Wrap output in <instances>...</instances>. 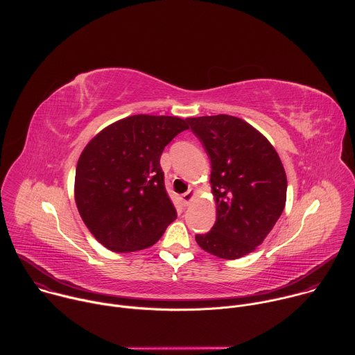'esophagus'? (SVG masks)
<instances>
[{
  "label": "esophagus",
  "instance_id": "obj_1",
  "mask_svg": "<svg viewBox=\"0 0 355 355\" xmlns=\"http://www.w3.org/2000/svg\"><path fill=\"white\" fill-rule=\"evenodd\" d=\"M193 199V191L192 189H188L184 195H182V202L184 205H189V202Z\"/></svg>",
  "mask_w": 355,
  "mask_h": 355
}]
</instances>
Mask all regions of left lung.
<instances>
[{
    "instance_id": "1",
    "label": "left lung",
    "mask_w": 355,
    "mask_h": 355,
    "mask_svg": "<svg viewBox=\"0 0 355 355\" xmlns=\"http://www.w3.org/2000/svg\"><path fill=\"white\" fill-rule=\"evenodd\" d=\"M187 122L211 160L216 200L214 227L195 240L219 259H240L263 243L285 208L284 166L271 143L236 116L188 118Z\"/></svg>"
}]
</instances>
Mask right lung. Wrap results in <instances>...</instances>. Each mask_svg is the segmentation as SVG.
Wrapping results in <instances>:
<instances>
[{"label":"right lung","instance_id":"1","mask_svg":"<svg viewBox=\"0 0 355 355\" xmlns=\"http://www.w3.org/2000/svg\"><path fill=\"white\" fill-rule=\"evenodd\" d=\"M187 121L133 115L99 132L76 170V204L94 237L115 252L153 245L177 218L160 157Z\"/></svg>","mask_w":355,"mask_h":355}]
</instances>
